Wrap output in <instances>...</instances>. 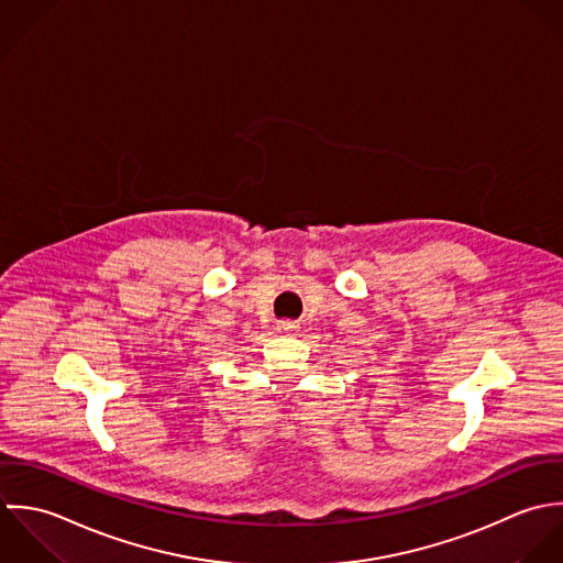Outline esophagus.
Segmentation results:
<instances>
[{"label":"esophagus","instance_id":"34e87169","mask_svg":"<svg viewBox=\"0 0 563 563\" xmlns=\"http://www.w3.org/2000/svg\"><path fill=\"white\" fill-rule=\"evenodd\" d=\"M276 331L280 333V335H298V324L296 322H289V320H283V322H278V327H276Z\"/></svg>","mask_w":563,"mask_h":563}]
</instances>
